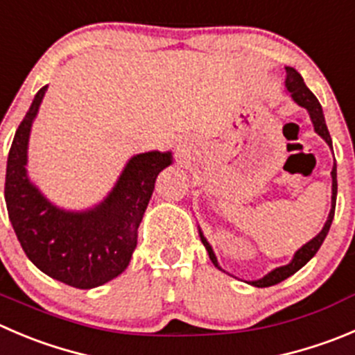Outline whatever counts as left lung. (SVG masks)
Here are the masks:
<instances>
[{
  "mask_svg": "<svg viewBox=\"0 0 355 355\" xmlns=\"http://www.w3.org/2000/svg\"><path fill=\"white\" fill-rule=\"evenodd\" d=\"M286 74H288V78H286V87H288V90L291 92V97L296 101V103L300 104V106H303L306 111H309L310 118H312V123H313V129H315V132L319 134V136L322 137V139L326 141L327 144H329V146H331V136H329V130H327V127H326V121H324V114H322V107H320L317 97L313 96V94L310 92L309 89H306L305 82H303V78H302V74H300L298 71H295L293 67H286ZM331 178H333L331 211H329L327 221H326V225H324L322 230H320V234L317 235V237H313L310 242H306V244L303 245L302 249H298V251H296V254H295V258H293V261L289 263V265L279 266V268L272 270V272H270L268 275L263 277V279H259V281H252V282H249V284L256 286V288H270V286L279 284V282L286 281L288 277H291L293 273L298 272L302 266H305L306 263H309L310 259L313 258V254L319 251V248L322 245L324 239H326L327 232H329V226H331L333 218H335L336 190H338V183H336V164H335V167H333V171H331ZM200 239H202V242H204L205 249H207L211 261L214 263V265L219 268L218 259H216V256H214V252H212L209 242L205 241L204 235H202V234H200Z\"/></svg>",
  "mask_w": 355,
  "mask_h": 355,
  "instance_id": "8db88e82",
  "label": "left lung"
}]
</instances>
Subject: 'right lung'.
Listing matches in <instances>:
<instances>
[{"instance_id":"1","label":"right lung","mask_w":355,"mask_h":355,"mask_svg":"<svg viewBox=\"0 0 355 355\" xmlns=\"http://www.w3.org/2000/svg\"><path fill=\"white\" fill-rule=\"evenodd\" d=\"M45 90L35 96L10 148L5 178L8 218L26 256L43 273L73 288H97L129 265L157 175L171 165L172 155L150 151L130 158L110 197L92 211L53 207L26 174L29 130Z\"/></svg>"}]
</instances>
